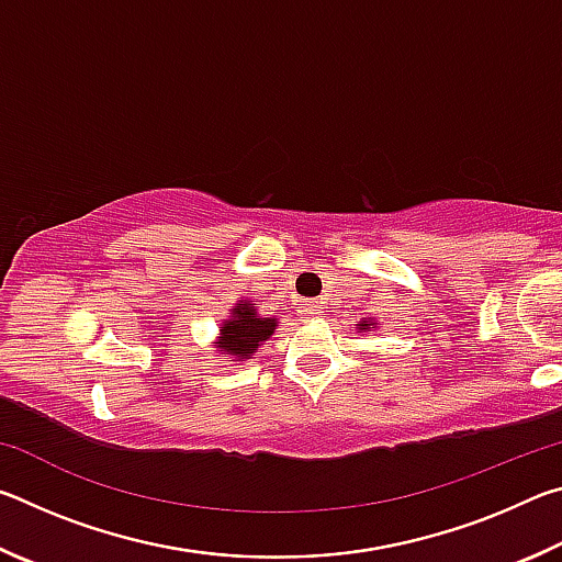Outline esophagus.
<instances>
[{
    "mask_svg": "<svg viewBox=\"0 0 562 562\" xmlns=\"http://www.w3.org/2000/svg\"><path fill=\"white\" fill-rule=\"evenodd\" d=\"M297 312H300L302 317H317L319 312H322V304L315 302V300H304V302L300 304Z\"/></svg>",
    "mask_w": 562,
    "mask_h": 562,
    "instance_id": "obj_1",
    "label": "esophagus"
}]
</instances>
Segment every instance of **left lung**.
<instances>
[{"instance_id":"8db88e82","label":"left lung","mask_w":562,"mask_h":562,"mask_svg":"<svg viewBox=\"0 0 562 562\" xmlns=\"http://www.w3.org/2000/svg\"><path fill=\"white\" fill-rule=\"evenodd\" d=\"M361 327H364V329H369V325H361Z\"/></svg>"}]
</instances>
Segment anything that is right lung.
Listing matches in <instances>:
<instances>
[{
    "label": "right lung",
    "instance_id": "right-lung-1",
    "mask_svg": "<svg viewBox=\"0 0 562 562\" xmlns=\"http://www.w3.org/2000/svg\"><path fill=\"white\" fill-rule=\"evenodd\" d=\"M274 327H278V322L270 317H258V312L245 302L243 307L233 310V319H227L223 325V339L217 345H221L223 355L247 359L260 347V341L272 335Z\"/></svg>",
    "mask_w": 562,
    "mask_h": 562
}]
</instances>
